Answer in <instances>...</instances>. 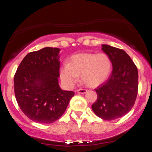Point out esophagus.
<instances>
[{"label":"esophagus","instance_id":"obj_1","mask_svg":"<svg viewBox=\"0 0 152 152\" xmlns=\"http://www.w3.org/2000/svg\"><path fill=\"white\" fill-rule=\"evenodd\" d=\"M86 91L87 89H86V88H80V89L77 90V92L79 94H85L86 93Z\"/></svg>","mask_w":152,"mask_h":152}]
</instances>
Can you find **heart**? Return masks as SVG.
Listing matches in <instances>:
<instances>
[{
	"instance_id": "heart-1",
	"label": "heart",
	"mask_w": 152,
	"mask_h": 152,
	"mask_svg": "<svg viewBox=\"0 0 152 152\" xmlns=\"http://www.w3.org/2000/svg\"><path fill=\"white\" fill-rule=\"evenodd\" d=\"M111 62L106 53H81L74 56L69 64L61 70L62 81L71 86L77 81L78 76L88 86H96L109 77Z\"/></svg>"
}]
</instances>
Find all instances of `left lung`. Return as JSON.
Returning <instances> with one entry per match:
<instances>
[{
    "mask_svg": "<svg viewBox=\"0 0 152 152\" xmlns=\"http://www.w3.org/2000/svg\"><path fill=\"white\" fill-rule=\"evenodd\" d=\"M113 66L106 81L95 88L97 100L91 107L96 116L111 121L126 115L135 103L138 93V70L124 50L102 45Z\"/></svg>",
    "mask_w": 152,
    "mask_h": 152,
    "instance_id": "obj_1",
    "label": "left lung"
}]
</instances>
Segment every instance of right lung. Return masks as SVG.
Wrapping results in <instances>:
<instances>
[{
    "label": "right lung",
    "mask_w": 152,
    "mask_h": 152,
    "mask_svg": "<svg viewBox=\"0 0 152 152\" xmlns=\"http://www.w3.org/2000/svg\"><path fill=\"white\" fill-rule=\"evenodd\" d=\"M58 48L46 47L24 57L14 76V91L23 114L32 121L53 123L64 114L71 91L58 86L60 62Z\"/></svg>",
    "instance_id": "obj_1"
}]
</instances>
